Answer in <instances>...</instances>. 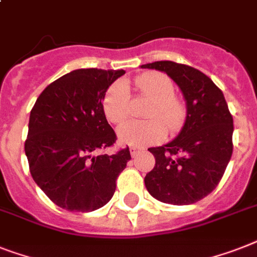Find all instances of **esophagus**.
Here are the masks:
<instances>
[{"label":"esophagus","instance_id":"obj_1","mask_svg":"<svg viewBox=\"0 0 257 257\" xmlns=\"http://www.w3.org/2000/svg\"><path fill=\"white\" fill-rule=\"evenodd\" d=\"M129 152H131V156L135 158L136 156H137V154L141 152V149H139V148H135V147H131V148H129Z\"/></svg>","mask_w":257,"mask_h":257}]
</instances>
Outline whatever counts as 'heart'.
<instances>
[{"label":"heart","mask_w":257,"mask_h":257,"mask_svg":"<svg viewBox=\"0 0 257 257\" xmlns=\"http://www.w3.org/2000/svg\"><path fill=\"white\" fill-rule=\"evenodd\" d=\"M135 87L144 95L150 96L156 103L148 113L153 120L137 121L131 120L118 128V140L132 147H147L156 144L165 137V128L174 132L182 125L185 118V108L182 103L174 97L176 88L173 81L161 72H149L136 78ZM128 87L122 81L110 84L103 96V112L109 122L120 124L129 116ZM161 119L162 123L159 121Z\"/></svg>","instance_id":"obj_1"}]
</instances>
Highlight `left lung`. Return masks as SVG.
I'll use <instances>...</instances> for the list:
<instances>
[{
  "instance_id": "obj_1",
  "label": "left lung",
  "mask_w": 257,
  "mask_h": 257,
  "mask_svg": "<svg viewBox=\"0 0 257 257\" xmlns=\"http://www.w3.org/2000/svg\"><path fill=\"white\" fill-rule=\"evenodd\" d=\"M168 74L186 101V120L176 139L149 148L156 165L145 177L152 197L169 204H193L218 186L232 156L233 120L223 92L199 70L161 60L143 64Z\"/></svg>"
}]
</instances>
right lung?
<instances>
[{"instance_id":"right-lung-1","label":"right lung","mask_w":257,"mask_h":257,"mask_svg":"<svg viewBox=\"0 0 257 257\" xmlns=\"http://www.w3.org/2000/svg\"><path fill=\"white\" fill-rule=\"evenodd\" d=\"M124 70L80 68L47 85L30 112L25 143L29 168L47 197L68 211L89 212L113 197L129 148L97 154L116 141L103 96Z\"/></svg>"}]
</instances>
